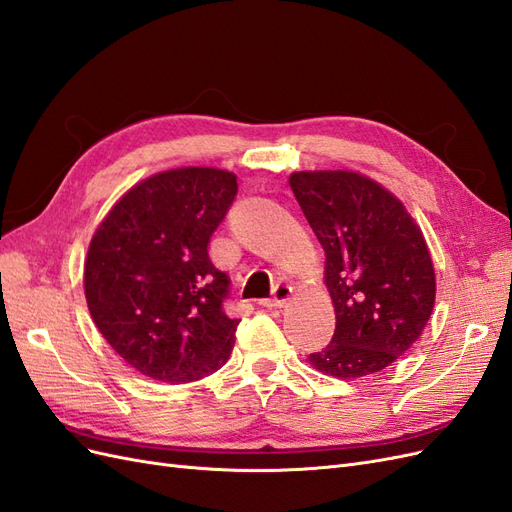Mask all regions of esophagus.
I'll list each match as a JSON object with an SVG mask.
<instances>
[{
  "instance_id": "obj_1",
  "label": "esophagus",
  "mask_w": 512,
  "mask_h": 512,
  "mask_svg": "<svg viewBox=\"0 0 512 512\" xmlns=\"http://www.w3.org/2000/svg\"><path fill=\"white\" fill-rule=\"evenodd\" d=\"M292 297V286L288 284H277L273 290V299H265L262 305L269 307V309H277V307H284Z\"/></svg>"
}]
</instances>
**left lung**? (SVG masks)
Wrapping results in <instances>:
<instances>
[{
	"label": "left lung",
	"mask_w": 512,
	"mask_h": 512,
	"mask_svg": "<svg viewBox=\"0 0 512 512\" xmlns=\"http://www.w3.org/2000/svg\"><path fill=\"white\" fill-rule=\"evenodd\" d=\"M288 181L324 250L335 307L331 344L307 361L339 380L378 374L423 335L436 303L423 230L393 192L356 170H299Z\"/></svg>",
	"instance_id": "left-lung-1"
}]
</instances>
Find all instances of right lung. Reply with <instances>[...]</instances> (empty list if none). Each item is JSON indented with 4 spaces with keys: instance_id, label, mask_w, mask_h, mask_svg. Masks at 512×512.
<instances>
[{
    "instance_id": "add662e5",
    "label": "right lung",
    "mask_w": 512,
    "mask_h": 512,
    "mask_svg": "<svg viewBox=\"0 0 512 512\" xmlns=\"http://www.w3.org/2000/svg\"><path fill=\"white\" fill-rule=\"evenodd\" d=\"M237 175L181 166L134 183L104 215L85 258V299L98 331L138 374L183 384L218 371L239 320L222 301L228 275L209 258Z\"/></svg>"
}]
</instances>
